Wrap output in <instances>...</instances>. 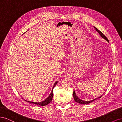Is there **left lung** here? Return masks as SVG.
<instances>
[{
    "label": "left lung",
    "instance_id": "8db88e82",
    "mask_svg": "<svg viewBox=\"0 0 122 122\" xmlns=\"http://www.w3.org/2000/svg\"><path fill=\"white\" fill-rule=\"evenodd\" d=\"M94 28H95L96 30V31L99 33V34L100 35V36L103 39H105V40H106L107 41V42L109 43L108 40L107 39V38L103 34V33H102L101 31H100L99 30H98V29L96 27H95V26H94ZM73 97H74V100H75V102H77V103H80V104H89V103H90L92 102L93 101H94V100H96V99H99V98H100L102 97V96L103 94L101 96H100V97H97V98L94 99H93V100H89V101L83 100H82V99H80V98L76 95V93H75V92L74 91V92H73Z\"/></svg>",
    "mask_w": 122,
    "mask_h": 122
}]
</instances>
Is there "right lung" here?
I'll list each match as a JSON object with an SVG mask.
<instances>
[{"label":"right lung","instance_id":"right-lung-1","mask_svg":"<svg viewBox=\"0 0 122 122\" xmlns=\"http://www.w3.org/2000/svg\"><path fill=\"white\" fill-rule=\"evenodd\" d=\"M57 81H55L53 86V87H52V91H51V93L49 94V96L46 99L44 100L43 101H29V100H28L27 99H25L24 98H23L24 100L25 101H26L27 102H29V103H32V104H36V105H40V106H45V105H46L47 104H48L49 103H50L51 101H52V98H53V88L55 87V86H56V85L57 84Z\"/></svg>","mask_w":122,"mask_h":122}]
</instances>
